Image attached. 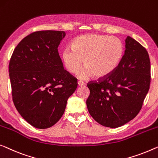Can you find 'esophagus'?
<instances>
[{
    "label": "esophagus",
    "mask_w": 158,
    "mask_h": 158,
    "mask_svg": "<svg viewBox=\"0 0 158 158\" xmlns=\"http://www.w3.org/2000/svg\"><path fill=\"white\" fill-rule=\"evenodd\" d=\"M77 84H78V86H80V87L83 86L85 85V83H83V81H78V82H77Z\"/></svg>",
    "instance_id": "34e87169"
}]
</instances>
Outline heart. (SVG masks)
Instances as JSON below:
<instances>
[{
	"label": "heart",
	"instance_id": "obj_1",
	"mask_svg": "<svg viewBox=\"0 0 158 158\" xmlns=\"http://www.w3.org/2000/svg\"><path fill=\"white\" fill-rule=\"evenodd\" d=\"M71 48L61 52V60L65 69L75 74L83 65L77 76L82 80L95 75L103 78L117 70L122 62L125 48L120 39L107 35L87 34L73 40Z\"/></svg>",
	"mask_w": 158,
	"mask_h": 158
}]
</instances>
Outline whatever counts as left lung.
I'll use <instances>...</instances> for the list:
<instances>
[{
	"label": "left lung",
	"mask_w": 158,
	"mask_h": 158,
	"mask_svg": "<svg viewBox=\"0 0 158 158\" xmlns=\"http://www.w3.org/2000/svg\"><path fill=\"white\" fill-rule=\"evenodd\" d=\"M150 84V61L146 49L127 36L122 62L115 71L88 84L89 113L99 124L115 128L132 120L142 108Z\"/></svg>",
	"instance_id": "8db88e82"
}]
</instances>
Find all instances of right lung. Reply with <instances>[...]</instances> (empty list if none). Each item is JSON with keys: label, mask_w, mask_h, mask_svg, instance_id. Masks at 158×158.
<instances>
[{"label": "right lung", "mask_w": 158, "mask_h": 158, "mask_svg": "<svg viewBox=\"0 0 158 158\" xmlns=\"http://www.w3.org/2000/svg\"><path fill=\"white\" fill-rule=\"evenodd\" d=\"M64 31H40L25 37L14 49L9 63L13 103L32 126L46 129L65 112L77 79L65 70L58 47Z\"/></svg>", "instance_id": "add662e5"}]
</instances>
